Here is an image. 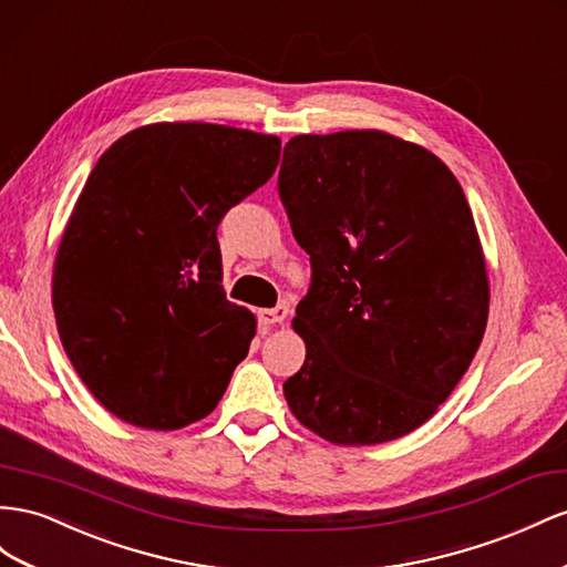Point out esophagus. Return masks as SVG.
<instances>
[{
	"label": "esophagus",
	"instance_id": "1",
	"mask_svg": "<svg viewBox=\"0 0 567 567\" xmlns=\"http://www.w3.org/2000/svg\"><path fill=\"white\" fill-rule=\"evenodd\" d=\"M257 317L265 327H277V324H284V321H286L288 308H286V305H279V308H271V310H259Z\"/></svg>",
	"mask_w": 567,
	"mask_h": 567
}]
</instances>
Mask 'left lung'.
I'll return each mask as SVG.
<instances>
[{
	"label": "left lung",
	"instance_id": "obj_1",
	"mask_svg": "<svg viewBox=\"0 0 567 567\" xmlns=\"http://www.w3.org/2000/svg\"><path fill=\"white\" fill-rule=\"evenodd\" d=\"M279 195L312 262L290 412L339 446L415 432L486 329V262L461 183L430 150L370 128L290 137Z\"/></svg>",
	"mask_w": 567,
	"mask_h": 567
}]
</instances>
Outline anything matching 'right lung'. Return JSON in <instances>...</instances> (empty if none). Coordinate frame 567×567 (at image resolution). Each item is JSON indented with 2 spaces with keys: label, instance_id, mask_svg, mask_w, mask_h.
Instances as JSON below:
<instances>
[{
  "label": "right lung",
  "instance_id": "1",
  "mask_svg": "<svg viewBox=\"0 0 567 567\" xmlns=\"http://www.w3.org/2000/svg\"><path fill=\"white\" fill-rule=\"evenodd\" d=\"M279 155L277 135L162 121L118 137L87 176L52 305L73 370L118 420L172 432L221 401L257 321L226 300L217 226Z\"/></svg>",
  "mask_w": 567,
  "mask_h": 567
}]
</instances>
